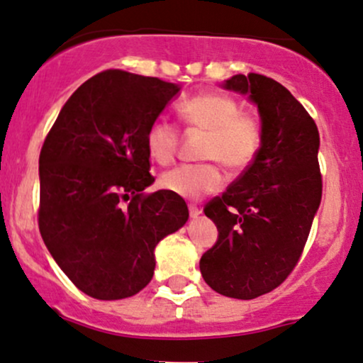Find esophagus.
I'll list each match as a JSON object with an SVG mask.
<instances>
[{"label": "esophagus", "instance_id": "obj_1", "mask_svg": "<svg viewBox=\"0 0 363 363\" xmlns=\"http://www.w3.org/2000/svg\"><path fill=\"white\" fill-rule=\"evenodd\" d=\"M189 213H190V218H197V216L201 214L202 211L199 209V207L195 206V203H190V206H189Z\"/></svg>", "mask_w": 363, "mask_h": 363}]
</instances>
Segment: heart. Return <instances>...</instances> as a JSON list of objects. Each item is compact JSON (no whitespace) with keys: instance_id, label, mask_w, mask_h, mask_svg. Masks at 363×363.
I'll return each instance as SVG.
<instances>
[{"instance_id":"heart-1","label":"heart","mask_w":363,"mask_h":363,"mask_svg":"<svg viewBox=\"0 0 363 363\" xmlns=\"http://www.w3.org/2000/svg\"><path fill=\"white\" fill-rule=\"evenodd\" d=\"M178 116L186 127L206 132L202 164H182L161 174L160 185L182 199H201L225 185L226 166L231 173H245L257 161L264 145L262 123L243 113L235 97L219 92H201L178 104ZM145 149L157 164H169L180 144L178 128L157 118L145 130Z\"/></svg>"}]
</instances>
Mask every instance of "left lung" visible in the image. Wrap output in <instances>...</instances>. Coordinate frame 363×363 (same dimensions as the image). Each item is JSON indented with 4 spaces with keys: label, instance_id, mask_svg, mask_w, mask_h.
<instances>
[{
    "label": "left lung",
    "instance_id": "8db88e82",
    "mask_svg": "<svg viewBox=\"0 0 363 363\" xmlns=\"http://www.w3.org/2000/svg\"><path fill=\"white\" fill-rule=\"evenodd\" d=\"M225 87L257 104L264 145L252 168L203 207L219 236L201 257V272L214 291L252 300L278 288L302 257L323 197L319 130L269 77L238 73Z\"/></svg>",
    "mask_w": 363,
    "mask_h": 363
}]
</instances>
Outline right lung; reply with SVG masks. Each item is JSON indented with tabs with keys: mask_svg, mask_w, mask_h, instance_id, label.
Masks as SVG:
<instances>
[{
	"mask_svg": "<svg viewBox=\"0 0 363 363\" xmlns=\"http://www.w3.org/2000/svg\"><path fill=\"white\" fill-rule=\"evenodd\" d=\"M180 87L104 70L72 94L39 156V231L85 295L121 300L152 279L154 248L189 219L182 197L154 182L145 130Z\"/></svg>",
	"mask_w": 363,
	"mask_h": 363,
	"instance_id": "1",
	"label": "right lung"
}]
</instances>
